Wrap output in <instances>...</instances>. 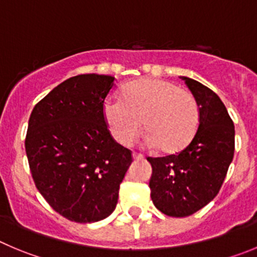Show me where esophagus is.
Wrapping results in <instances>:
<instances>
[{"mask_svg": "<svg viewBox=\"0 0 257 257\" xmlns=\"http://www.w3.org/2000/svg\"><path fill=\"white\" fill-rule=\"evenodd\" d=\"M132 157H133V160H137V161H140V160H143V158H145V156L141 155V153L133 152V153H132Z\"/></svg>", "mask_w": 257, "mask_h": 257, "instance_id": "esophagus-1", "label": "esophagus"}]
</instances>
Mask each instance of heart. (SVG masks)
<instances>
[{"mask_svg": "<svg viewBox=\"0 0 257 257\" xmlns=\"http://www.w3.org/2000/svg\"><path fill=\"white\" fill-rule=\"evenodd\" d=\"M104 116L120 145H131L145 124L146 145L160 146L165 153L184 150L199 125V107L193 93L158 78H142L126 85L121 99L105 101Z\"/></svg>", "mask_w": 257, "mask_h": 257, "instance_id": "b5f03b06", "label": "heart"}]
</instances>
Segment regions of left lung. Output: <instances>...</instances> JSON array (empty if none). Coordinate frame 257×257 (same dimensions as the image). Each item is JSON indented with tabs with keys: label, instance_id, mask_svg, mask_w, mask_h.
Here are the masks:
<instances>
[{
	"label": "left lung",
	"instance_id": "1",
	"mask_svg": "<svg viewBox=\"0 0 257 257\" xmlns=\"http://www.w3.org/2000/svg\"><path fill=\"white\" fill-rule=\"evenodd\" d=\"M199 107V125L188 147L176 155L151 158V199L170 217H188L219 191L234 153V125L219 96L183 76Z\"/></svg>",
	"mask_w": 257,
	"mask_h": 257
}]
</instances>
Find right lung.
<instances>
[{
	"instance_id": "obj_1",
	"label": "right lung",
	"mask_w": 257,
	"mask_h": 257,
	"mask_svg": "<svg viewBox=\"0 0 257 257\" xmlns=\"http://www.w3.org/2000/svg\"><path fill=\"white\" fill-rule=\"evenodd\" d=\"M115 85L106 74H80L53 88L33 109L25 150L39 193L77 223L114 212L131 151L107 131L104 101Z\"/></svg>"
}]
</instances>
